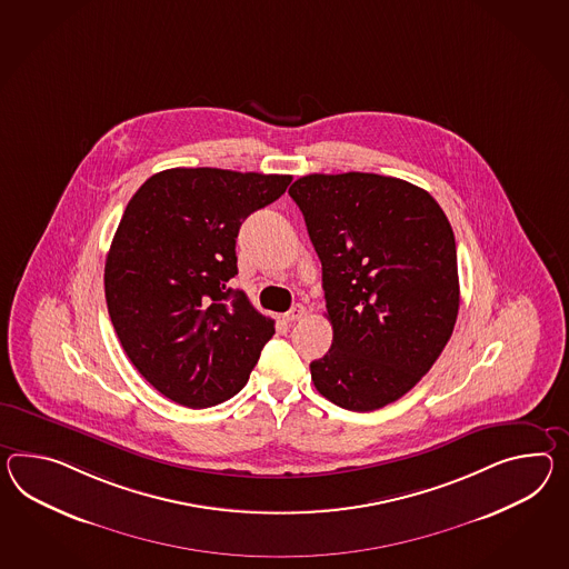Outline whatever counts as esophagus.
Here are the masks:
<instances>
[{
    "mask_svg": "<svg viewBox=\"0 0 569 569\" xmlns=\"http://www.w3.org/2000/svg\"><path fill=\"white\" fill-rule=\"evenodd\" d=\"M306 308L302 305H293L290 310L283 315V319L288 322H296V320L305 319Z\"/></svg>",
    "mask_w": 569,
    "mask_h": 569,
    "instance_id": "34e87169",
    "label": "esophagus"
}]
</instances>
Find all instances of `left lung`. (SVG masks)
Here are the masks:
<instances>
[{
	"label": "left lung",
	"instance_id": "left-lung-1",
	"mask_svg": "<svg viewBox=\"0 0 569 569\" xmlns=\"http://www.w3.org/2000/svg\"><path fill=\"white\" fill-rule=\"evenodd\" d=\"M322 264L333 343L310 363L325 399L375 411L440 358L457 322V242L442 208L372 172L308 174L290 187Z\"/></svg>",
	"mask_w": 569,
	"mask_h": 569
}]
</instances>
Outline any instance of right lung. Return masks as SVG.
<instances>
[{"label": "right lung", "mask_w": 569, "mask_h": 569, "mask_svg": "<svg viewBox=\"0 0 569 569\" xmlns=\"http://www.w3.org/2000/svg\"><path fill=\"white\" fill-rule=\"evenodd\" d=\"M290 182V174L170 168L127 203L104 264L107 306L127 358L170 401L191 409L228 401L276 333L230 279L240 226Z\"/></svg>", "instance_id": "add662e5"}]
</instances>
